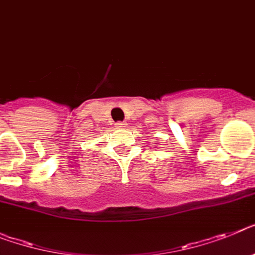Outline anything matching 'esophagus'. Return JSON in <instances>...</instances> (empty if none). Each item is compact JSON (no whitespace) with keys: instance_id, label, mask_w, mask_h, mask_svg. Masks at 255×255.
I'll return each mask as SVG.
<instances>
[{"instance_id":"obj_1","label":"esophagus","mask_w":255,"mask_h":255,"mask_svg":"<svg viewBox=\"0 0 255 255\" xmlns=\"http://www.w3.org/2000/svg\"><path fill=\"white\" fill-rule=\"evenodd\" d=\"M115 127L124 128V127H127V123H124V122H117V123H115Z\"/></svg>"}]
</instances>
